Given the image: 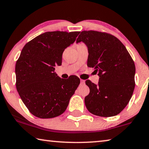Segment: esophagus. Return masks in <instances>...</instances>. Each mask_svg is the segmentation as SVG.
Instances as JSON below:
<instances>
[{
  "label": "esophagus",
  "mask_w": 149,
  "mask_h": 149,
  "mask_svg": "<svg viewBox=\"0 0 149 149\" xmlns=\"http://www.w3.org/2000/svg\"><path fill=\"white\" fill-rule=\"evenodd\" d=\"M80 81H81V84H85V80L81 79L80 80Z\"/></svg>",
  "instance_id": "esophagus-1"
}]
</instances>
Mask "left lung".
<instances>
[{
    "instance_id": "1",
    "label": "left lung",
    "mask_w": 149,
    "mask_h": 149,
    "mask_svg": "<svg viewBox=\"0 0 149 149\" xmlns=\"http://www.w3.org/2000/svg\"><path fill=\"white\" fill-rule=\"evenodd\" d=\"M84 42L88 49L87 66L100 77L97 84L87 79L89 93L85 104L92 114L113 117L121 112L133 95L135 65L122 42L113 35L97 31H83L76 43Z\"/></svg>"
}]
</instances>
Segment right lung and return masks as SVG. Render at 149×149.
I'll return each mask as SVG.
<instances>
[{"label": "right lung", "mask_w": 149, "mask_h": 149, "mask_svg": "<svg viewBox=\"0 0 149 149\" xmlns=\"http://www.w3.org/2000/svg\"><path fill=\"white\" fill-rule=\"evenodd\" d=\"M79 32H46L25 45L16 63V89L30 112L38 118L62 115L79 85L76 75L62 79L54 72L62 54Z\"/></svg>", "instance_id": "obj_1"}]
</instances>
